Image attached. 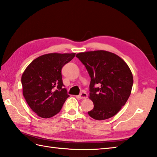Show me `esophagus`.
<instances>
[{
	"label": "esophagus",
	"mask_w": 157,
	"mask_h": 157,
	"mask_svg": "<svg viewBox=\"0 0 157 157\" xmlns=\"http://www.w3.org/2000/svg\"><path fill=\"white\" fill-rule=\"evenodd\" d=\"M78 97H79V98H80V99H85V98L88 97V94H87V93H86V92H82L81 94L78 96Z\"/></svg>",
	"instance_id": "esophagus-1"
}]
</instances>
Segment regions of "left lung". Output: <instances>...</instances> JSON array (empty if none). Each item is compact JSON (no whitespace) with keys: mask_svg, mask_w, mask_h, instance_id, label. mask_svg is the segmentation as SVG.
I'll return each instance as SVG.
<instances>
[{"mask_svg":"<svg viewBox=\"0 0 157 157\" xmlns=\"http://www.w3.org/2000/svg\"><path fill=\"white\" fill-rule=\"evenodd\" d=\"M76 56L91 78L89 98L94 108L88 115L96 120L112 117L125 105L131 94L134 83L131 70L118 55L106 51L79 52Z\"/></svg>","mask_w":157,"mask_h":157,"instance_id":"obj_1","label":"left lung"}]
</instances>
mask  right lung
Here are the masks:
<instances>
[{
	"label": "right lung",
	"instance_id": "add662e5",
	"mask_svg": "<svg viewBox=\"0 0 157 157\" xmlns=\"http://www.w3.org/2000/svg\"><path fill=\"white\" fill-rule=\"evenodd\" d=\"M75 53H49L35 59L21 76L23 95L29 107L42 118L61 111L69 95L63 88L61 69Z\"/></svg>",
	"mask_w": 157,
	"mask_h": 157
}]
</instances>
